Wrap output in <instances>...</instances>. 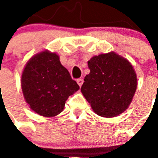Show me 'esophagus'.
Instances as JSON below:
<instances>
[{
  "instance_id": "esophagus-1",
  "label": "esophagus",
  "mask_w": 158,
  "mask_h": 158,
  "mask_svg": "<svg viewBox=\"0 0 158 158\" xmlns=\"http://www.w3.org/2000/svg\"><path fill=\"white\" fill-rule=\"evenodd\" d=\"M77 83H78V85L81 87L83 85V83H84V79H83L82 78H79V79H77Z\"/></svg>"
}]
</instances>
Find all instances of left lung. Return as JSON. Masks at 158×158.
Wrapping results in <instances>:
<instances>
[{"mask_svg": "<svg viewBox=\"0 0 158 158\" xmlns=\"http://www.w3.org/2000/svg\"><path fill=\"white\" fill-rule=\"evenodd\" d=\"M81 92L93 111L101 117L113 118L123 113L137 88L135 69L127 59L115 52L95 56L88 62Z\"/></svg>", "mask_w": 158, "mask_h": 158, "instance_id": "1", "label": "left lung"}]
</instances>
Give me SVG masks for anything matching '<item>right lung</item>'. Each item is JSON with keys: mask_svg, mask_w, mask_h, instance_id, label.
I'll use <instances>...</instances> for the list:
<instances>
[{"mask_svg": "<svg viewBox=\"0 0 158 158\" xmlns=\"http://www.w3.org/2000/svg\"><path fill=\"white\" fill-rule=\"evenodd\" d=\"M21 86L29 107L43 117H55L69 96L79 89L56 53L44 51L29 59L23 71Z\"/></svg>", "mask_w": 158, "mask_h": 158, "instance_id": "1", "label": "right lung"}]
</instances>
